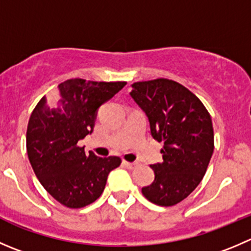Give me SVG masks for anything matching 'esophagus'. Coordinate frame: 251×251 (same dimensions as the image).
<instances>
[{
  "label": "esophagus",
  "instance_id": "obj_1",
  "mask_svg": "<svg viewBox=\"0 0 251 251\" xmlns=\"http://www.w3.org/2000/svg\"><path fill=\"white\" fill-rule=\"evenodd\" d=\"M124 165H125L127 169H135V168L138 165V163H136V162L131 163V162H126V160H124Z\"/></svg>",
  "mask_w": 251,
  "mask_h": 251
}]
</instances>
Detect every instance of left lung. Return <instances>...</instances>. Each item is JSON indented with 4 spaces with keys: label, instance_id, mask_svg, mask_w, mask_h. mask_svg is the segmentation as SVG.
I'll list each match as a JSON object with an SVG mask.
<instances>
[{
    "label": "left lung",
    "instance_id": "left-lung-1",
    "mask_svg": "<svg viewBox=\"0 0 251 251\" xmlns=\"http://www.w3.org/2000/svg\"><path fill=\"white\" fill-rule=\"evenodd\" d=\"M130 96L145 111L151 135L163 142V162L151 165L154 180L142 187L148 201L174 206L186 199L202 180L212 157V120L200 99L167 78L136 82Z\"/></svg>",
    "mask_w": 251,
    "mask_h": 251
}]
</instances>
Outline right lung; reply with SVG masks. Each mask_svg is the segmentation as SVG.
I'll return each mask as SVG.
<instances>
[{"label":"right lung","mask_w":251,"mask_h":251,"mask_svg":"<svg viewBox=\"0 0 251 251\" xmlns=\"http://www.w3.org/2000/svg\"><path fill=\"white\" fill-rule=\"evenodd\" d=\"M126 82L67 79L53 97H43L26 128V153L36 177L55 200L81 208L99 199L119 157L87 155L78 141L92 133L99 106L113 98Z\"/></svg>","instance_id":"add662e5"}]
</instances>
